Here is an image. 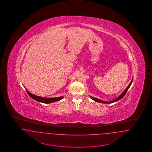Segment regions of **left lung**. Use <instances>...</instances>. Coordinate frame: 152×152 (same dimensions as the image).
Masks as SVG:
<instances>
[{
	"label": "left lung",
	"mask_w": 152,
	"mask_h": 152,
	"mask_svg": "<svg viewBox=\"0 0 152 152\" xmlns=\"http://www.w3.org/2000/svg\"><path fill=\"white\" fill-rule=\"evenodd\" d=\"M132 81H133V79L131 80L130 84L128 85V87H126V88L124 91V92H123V93L120 94V96H118L117 97H116L115 99H113V100H111V101H104V100H100V99H97V98L94 97H92V96H90V97H91L93 100H94V101H96V102H101V103H104V104H111V103L115 102L118 101V100H120V99H121L123 97L125 96V94L126 93V92L128 91V89H129V87H130V86H131V84H132Z\"/></svg>",
	"instance_id": "1"
}]
</instances>
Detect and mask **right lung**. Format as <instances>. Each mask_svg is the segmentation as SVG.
Here are the masks:
<instances>
[{
	"label": "right lung",
	"mask_w": 152,
	"mask_h": 152,
	"mask_svg": "<svg viewBox=\"0 0 152 152\" xmlns=\"http://www.w3.org/2000/svg\"><path fill=\"white\" fill-rule=\"evenodd\" d=\"M28 94H29V96L33 99L34 100H36L40 102H43L45 104H50L52 103L53 102H56V101H60L61 99H63L64 98L63 96H60V97H51V98H45V97H43L41 96H36L35 94H32L29 92V91L26 88Z\"/></svg>",
	"instance_id": "right-lung-1"
}]
</instances>
